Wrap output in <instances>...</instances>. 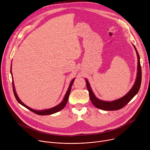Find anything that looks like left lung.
<instances>
[{"label": "left lung", "instance_id": "1", "mask_svg": "<svg viewBox=\"0 0 150 150\" xmlns=\"http://www.w3.org/2000/svg\"><path fill=\"white\" fill-rule=\"evenodd\" d=\"M133 46L136 50L137 54L138 56L137 76L135 82L134 83V85H133L132 88L125 96L122 97L120 98H119L117 100L112 101H103V100H99L95 96L94 94L93 93V91L91 90V87H90L88 80L85 79V81H86V83H87V90L89 92L90 100H91L92 103L94 104V105L95 107H96L97 108L100 109L101 110H108V111L119 110V109L123 108L125 105H126L138 93V92L140 88L141 83L142 73H141V64H140L139 56L138 52L136 47H135V46L134 45H133Z\"/></svg>", "mask_w": 150, "mask_h": 150}]
</instances>
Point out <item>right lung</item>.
I'll return each mask as SVG.
<instances>
[{
	"instance_id": "right-lung-1",
	"label": "right lung",
	"mask_w": 150,
	"mask_h": 150,
	"mask_svg": "<svg viewBox=\"0 0 150 150\" xmlns=\"http://www.w3.org/2000/svg\"><path fill=\"white\" fill-rule=\"evenodd\" d=\"M11 73L12 74V72L11 71ZM13 79V78H12ZM74 80H75V78L73 79L69 85V87L68 88V90L65 96V97H64L63 100H62V101L59 104H58L57 105L55 106V107H53V108H50V109H46V110H34V109H31L30 108H29V107H28L27 105H26L25 104H24L22 101H21L20 100V99L18 98L16 93V91H15V87H14V83H13V81H12V85H13V93H14V95H15V97L16 99V100L18 101V102L21 104V105H23V106H24L25 108H26L27 109H28V110H30V111L34 112V113L37 114V115H52V114H53V113H55L57 112H59L60 110H62L64 108H65V106L66 105L67 102H68V98H69V94H70V92H71V87L72 86V84L74 82Z\"/></svg>"
}]
</instances>
